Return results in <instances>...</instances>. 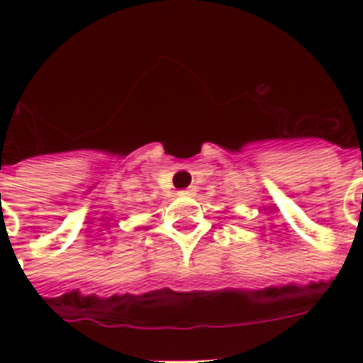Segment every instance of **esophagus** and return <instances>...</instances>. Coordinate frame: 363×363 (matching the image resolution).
<instances>
[{
  "label": "esophagus",
  "instance_id": "34e87169",
  "mask_svg": "<svg viewBox=\"0 0 363 363\" xmlns=\"http://www.w3.org/2000/svg\"><path fill=\"white\" fill-rule=\"evenodd\" d=\"M194 194H196V188L194 186L186 188V190H181V196H194Z\"/></svg>",
  "mask_w": 363,
  "mask_h": 363
}]
</instances>
